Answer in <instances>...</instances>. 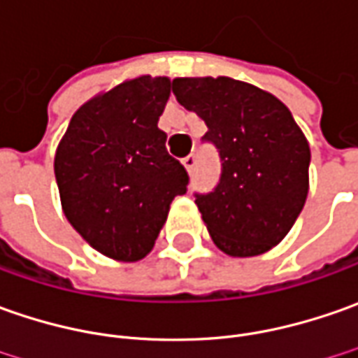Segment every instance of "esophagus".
<instances>
[{"mask_svg":"<svg viewBox=\"0 0 358 358\" xmlns=\"http://www.w3.org/2000/svg\"><path fill=\"white\" fill-rule=\"evenodd\" d=\"M182 164H184V168L188 170V174H192V172H194V168H196V156L194 155L186 156V158L182 160Z\"/></svg>","mask_w":358,"mask_h":358,"instance_id":"1","label":"esophagus"}]
</instances>
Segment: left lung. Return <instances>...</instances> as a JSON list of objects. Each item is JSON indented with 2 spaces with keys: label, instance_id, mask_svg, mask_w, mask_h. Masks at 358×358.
Segmentation results:
<instances>
[{
  "label": "left lung",
  "instance_id": "1",
  "mask_svg": "<svg viewBox=\"0 0 358 358\" xmlns=\"http://www.w3.org/2000/svg\"><path fill=\"white\" fill-rule=\"evenodd\" d=\"M178 103L208 127L222 158L216 190L196 206L212 240L231 257H253L283 240L309 194L311 150L289 108L229 77H178Z\"/></svg>",
  "mask_w": 358,
  "mask_h": 358
}]
</instances>
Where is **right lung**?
<instances>
[{
	"instance_id": "right-lung-1",
	"label": "right lung",
	"mask_w": 358,
	"mask_h": 358,
	"mask_svg": "<svg viewBox=\"0 0 358 358\" xmlns=\"http://www.w3.org/2000/svg\"><path fill=\"white\" fill-rule=\"evenodd\" d=\"M172 91L168 77L138 75L77 108L55 152V178L69 224L117 262L155 248L170 203L188 174L158 129Z\"/></svg>"
}]
</instances>
